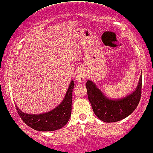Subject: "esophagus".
<instances>
[{"mask_svg": "<svg viewBox=\"0 0 153 153\" xmlns=\"http://www.w3.org/2000/svg\"><path fill=\"white\" fill-rule=\"evenodd\" d=\"M86 78H87V77H86V74L83 72H79L76 76V81L79 82V83H82V82L85 81Z\"/></svg>", "mask_w": 153, "mask_h": 153, "instance_id": "34e87169", "label": "esophagus"}]
</instances>
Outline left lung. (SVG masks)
Masks as SVG:
<instances>
[{"instance_id":"1","label":"left lung","mask_w":153,"mask_h":153,"mask_svg":"<svg viewBox=\"0 0 153 153\" xmlns=\"http://www.w3.org/2000/svg\"><path fill=\"white\" fill-rule=\"evenodd\" d=\"M141 76L133 92L119 99L106 97L92 81L86 83L88 97L94 114L106 123L116 122L132 114L138 105L141 95Z\"/></svg>"}]
</instances>
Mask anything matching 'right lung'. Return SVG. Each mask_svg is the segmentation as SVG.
<instances>
[{"label": "right lung", "mask_w": 153, "mask_h": 153, "mask_svg": "<svg viewBox=\"0 0 153 153\" xmlns=\"http://www.w3.org/2000/svg\"><path fill=\"white\" fill-rule=\"evenodd\" d=\"M74 86V82L72 80L63 101L51 111L39 114H27L22 112L16 104L18 113L26 124L38 131H54L61 129L68 123L71 116Z\"/></svg>", "instance_id": "1"}]
</instances>
